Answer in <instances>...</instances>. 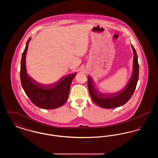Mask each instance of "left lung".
Instances as JSON below:
<instances>
[{
    "label": "left lung",
    "instance_id": "1",
    "mask_svg": "<svg viewBox=\"0 0 158 158\" xmlns=\"http://www.w3.org/2000/svg\"><path fill=\"white\" fill-rule=\"evenodd\" d=\"M133 51V73L126 86L120 92L111 95H101L95 88L92 79L88 76V86L92 101L98 106L106 108H114L121 106L127 103L131 98L139 79V66L138 63V57L135 48L131 44Z\"/></svg>",
    "mask_w": 158,
    "mask_h": 158
}]
</instances>
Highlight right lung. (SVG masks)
Returning a JSON list of instances; mask_svg holds the SVG:
<instances>
[{
  "instance_id": "add662e5",
  "label": "right lung",
  "mask_w": 158,
  "mask_h": 158,
  "mask_svg": "<svg viewBox=\"0 0 158 158\" xmlns=\"http://www.w3.org/2000/svg\"><path fill=\"white\" fill-rule=\"evenodd\" d=\"M31 38L26 43L21 61L20 78L23 89L31 102L38 107L45 110L59 108L66 102L71 83L77 73L68 76L60 81L49 85L45 86L34 81L27 73L25 63Z\"/></svg>"
}]
</instances>
